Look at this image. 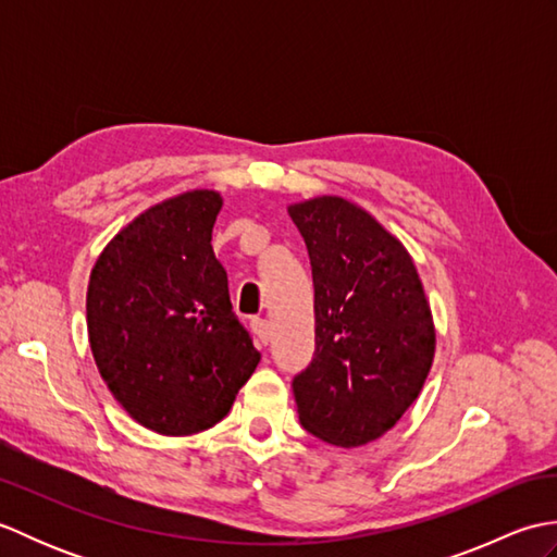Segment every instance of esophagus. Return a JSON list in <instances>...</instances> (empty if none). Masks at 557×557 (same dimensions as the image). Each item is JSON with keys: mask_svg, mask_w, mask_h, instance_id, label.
I'll return each mask as SVG.
<instances>
[{"mask_svg": "<svg viewBox=\"0 0 557 557\" xmlns=\"http://www.w3.org/2000/svg\"><path fill=\"white\" fill-rule=\"evenodd\" d=\"M251 330H253V335L258 339V345L265 347L268 342H270V323L265 321V318H253Z\"/></svg>", "mask_w": 557, "mask_h": 557, "instance_id": "esophagus-1", "label": "esophagus"}]
</instances>
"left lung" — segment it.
Masks as SVG:
<instances>
[{
  "mask_svg": "<svg viewBox=\"0 0 557 557\" xmlns=\"http://www.w3.org/2000/svg\"><path fill=\"white\" fill-rule=\"evenodd\" d=\"M313 270L315 351L294 377L299 421L323 443L361 447L401 419L429 377L435 325L395 234L342 196L292 203Z\"/></svg>",
  "mask_w": 557,
  "mask_h": 557,
  "instance_id": "1",
  "label": "left lung"
}]
</instances>
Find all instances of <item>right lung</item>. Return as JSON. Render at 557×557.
<instances>
[{
  "mask_svg": "<svg viewBox=\"0 0 557 557\" xmlns=\"http://www.w3.org/2000/svg\"><path fill=\"white\" fill-rule=\"evenodd\" d=\"M220 210L208 188L162 200L116 232L90 270L92 359L128 417L160 435L222 421L260 361L210 244Z\"/></svg>",
  "mask_w": 557,
  "mask_h": 557,
  "instance_id": "add662e5",
  "label": "right lung"
}]
</instances>
